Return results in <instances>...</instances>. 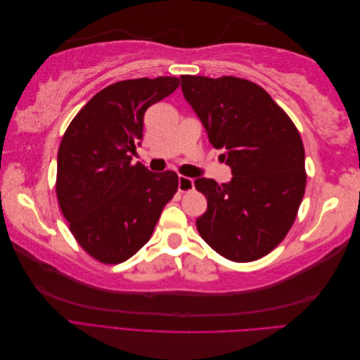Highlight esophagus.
<instances>
[{
    "mask_svg": "<svg viewBox=\"0 0 360 360\" xmlns=\"http://www.w3.org/2000/svg\"><path fill=\"white\" fill-rule=\"evenodd\" d=\"M193 189V180L189 177L180 176L179 177V191L180 192H189Z\"/></svg>",
    "mask_w": 360,
    "mask_h": 360,
    "instance_id": "esophagus-1",
    "label": "esophagus"
}]
</instances>
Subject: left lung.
Listing matches in <instances>:
<instances>
[{
    "instance_id": "obj_1",
    "label": "left lung",
    "mask_w": 360,
    "mask_h": 360,
    "mask_svg": "<svg viewBox=\"0 0 360 360\" xmlns=\"http://www.w3.org/2000/svg\"><path fill=\"white\" fill-rule=\"evenodd\" d=\"M181 91L205 127L233 179H197L207 198L197 219L217 254L248 263L267 255L287 236L302 202L307 172L299 130L259 85L234 78L183 75Z\"/></svg>"
}]
</instances>
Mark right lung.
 I'll return each mask as SVG.
<instances>
[{
    "mask_svg": "<svg viewBox=\"0 0 360 360\" xmlns=\"http://www.w3.org/2000/svg\"><path fill=\"white\" fill-rule=\"evenodd\" d=\"M179 78L120 81L93 96L64 134L57 159V198L76 242L105 264L123 263L153 234L179 189L174 171L151 172L132 156L147 108Z\"/></svg>",
    "mask_w": 360,
    "mask_h": 360,
    "instance_id": "right-lung-1",
    "label": "right lung"
}]
</instances>
